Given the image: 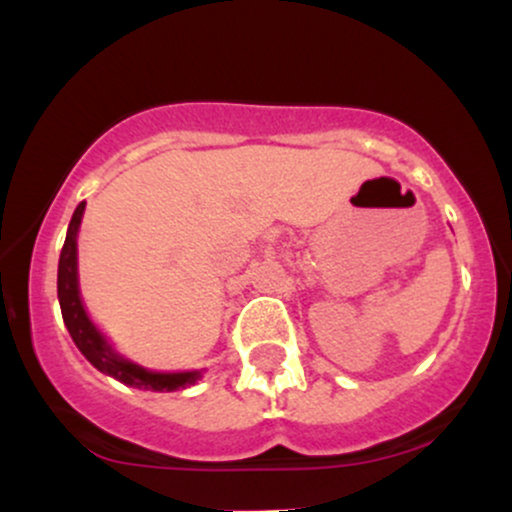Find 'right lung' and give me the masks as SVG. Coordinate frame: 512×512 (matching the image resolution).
<instances>
[{"instance_id":"1","label":"right lung","mask_w":512,"mask_h":512,"mask_svg":"<svg viewBox=\"0 0 512 512\" xmlns=\"http://www.w3.org/2000/svg\"><path fill=\"white\" fill-rule=\"evenodd\" d=\"M84 207L86 202H81L72 221H69V231L60 255V269H57V298H60L64 325L72 334L74 344L101 373L113 375L120 383L139 387V390L173 392L195 385L202 378V373H197V370H192V373H151V370H144L142 366H134V363L120 358L105 342L103 334L93 327V322L88 320L79 298V281H76V231H79Z\"/></svg>"}]
</instances>
